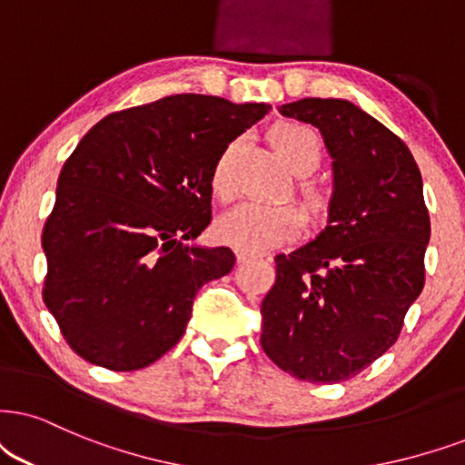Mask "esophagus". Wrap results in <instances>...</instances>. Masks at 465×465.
Segmentation results:
<instances>
[{"label": "esophagus", "instance_id": "1", "mask_svg": "<svg viewBox=\"0 0 465 465\" xmlns=\"http://www.w3.org/2000/svg\"><path fill=\"white\" fill-rule=\"evenodd\" d=\"M236 257H238V262H249V260H255V257H262V255H260V252H251V251L238 249Z\"/></svg>", "mask_w": 465, "mask_h": 465}]
</instances>
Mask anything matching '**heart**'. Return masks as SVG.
I'll list each match as a JSON object with an SVG mask.
<instances>
[{
	"label": "heart",
	"mask_w": 465,
	"mask_h": 465,
	"mask_svg": "<svg viewBox=\"0 0 465 465\" xmlns=\"http://www.w3.org/2000/svg\"><path fill=\"white\" fill-rule=\"evenodd\" d=\"M270 145L283 158L292 172H311L320 163L322 148L317 134L309 126L298 122H279L268 131ZM236 143H229L216 156L213 173H210V191L216 199L232 197V156ZM304 203L311 210H320L326 202L324 191L317 184H301ZM304 216L293 203H257L244 202L229 210L216 223V236L223 242L238 249L260 252L272 246L290 242L302 232Z\"/></svg>",
	"instance_id": "1"
}]
</instances>
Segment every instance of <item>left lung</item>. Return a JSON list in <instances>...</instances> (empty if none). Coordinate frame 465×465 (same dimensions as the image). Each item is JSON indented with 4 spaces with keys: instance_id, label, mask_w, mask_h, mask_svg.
I'll return each mask as SVG.
<instances>
[{
    "instance_id": "obj_1",
    "label": "left lung",
    "mask_w": 465,
    "mask_h": 465,
    "mask_svg": "<svg viewBox=\"0 0 465 465\" xmlns=\"http://www.w3.org/2000/svg\"><path fill=\"white\" fill-rule=\"evenodd\" d=\"M281 114L320 128L334 193L324 232L274 257L262 348L292 378L337 384L395 343L425 285L422 178L408 145L350 101L302 98Z\"/></svg>"
}]
</instances>
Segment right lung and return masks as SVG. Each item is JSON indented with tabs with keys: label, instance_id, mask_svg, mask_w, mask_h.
<instances>
[{
	"label": "right lung",
	"instance_id": "obj_1",
	"mask_svg": "<svg viewBox=\"0 0 465 465\" xmlns=\"http://www.w3.org/2000/svg\"><path fill=\"white\" fill-rule=\"evenodd\" d=\"M268 109L175 94L79 141L43 229V301L84 361L134 371L182 339L199 287L236 263L227 246L186 244L213 221L214 161Z\"/></svg>",
	"mask_w": 465,
	"mask_h": 465
}]
</instances>
